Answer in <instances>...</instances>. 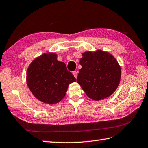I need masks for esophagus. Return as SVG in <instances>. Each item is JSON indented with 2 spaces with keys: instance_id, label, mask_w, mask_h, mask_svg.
<instances>
[{
  "instance_id": "obj_1",
  "label": "esophagus",
  "mask_w": 148,
  "mask_h": 148,
  "mask_svg": "<svg viewBox=\"0 0 148 148\" xmlns=\"http://www.w3.org/2000/svg\"><path fill=\"white\" fill-rule=\"evenodd\" d=\"M73 74H74V76L75 78H77V73L76 71H74L73 72Z\"/></svg>"
}]
</instances>
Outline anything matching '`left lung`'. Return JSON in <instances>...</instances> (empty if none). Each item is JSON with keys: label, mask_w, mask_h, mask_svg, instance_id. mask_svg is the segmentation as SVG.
I'll list each match as a JSON object with an SVG mask.
<instances>
[{"label": "left lung", "mask_w": 148, "mask_h": 148, "mask_svg": "<svg viewBox=\"0 0 148 148\" xmlns=\"http://www.w3.org/2000/svg\"><path fill=\"white\" fill-rule=\"evenodd\" d=\"M77 82L88 97L100 100L111 95L119 85L121 68L112 54L103 51L86 52L80 60Z\"/></svg>", "instance_id": "obj_1"}]
</instances>
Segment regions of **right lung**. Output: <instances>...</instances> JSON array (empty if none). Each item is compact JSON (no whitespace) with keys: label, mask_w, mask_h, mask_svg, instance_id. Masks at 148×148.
Here are the masks:
<instances>
[{"label":"right lung","mask_w":148,"mask_h":148,"mask_svg":"<svg viewBox=\"0 0 148 148\" xmlns=\"http://www.w3.org/2000/svg\"><path fill=\"white\" fill-rule=\"evenodd\" d=\"M76 81L64 62L58 61L55 53L43 54L28 67L27 85L42 102L55 104L64 97L69 84Z\"/></svg>","instance_id":"right-lung-1"}]
</instances>
